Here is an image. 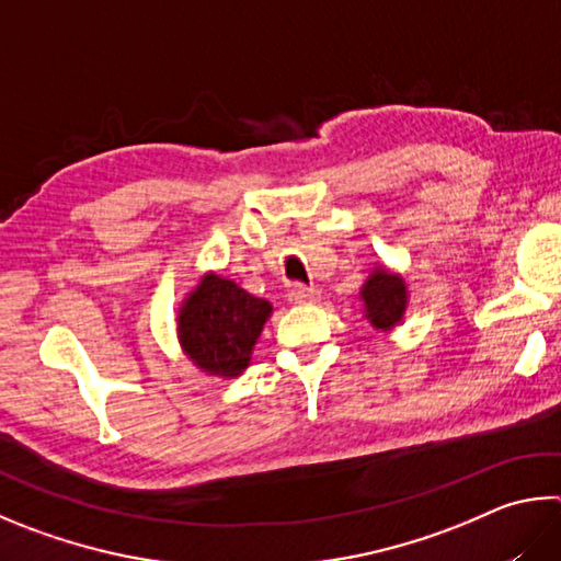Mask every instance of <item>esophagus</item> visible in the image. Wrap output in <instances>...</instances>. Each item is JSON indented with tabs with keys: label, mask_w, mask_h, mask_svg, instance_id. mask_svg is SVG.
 <instances>
[{
	"label": "esophagus",
	"mask_w": 561,
	"mask_h": 561,
	"mask_svg": "<svg viewBox=\"0 0 561 561\" xmlns=\"http://www.w3.org/2000/svg\"><path fill=\"white\" fill-rule=\"evenodd\" d=\"M289 304H311L319 299V291L311 289V287H301V284H297V287H291L289 294H287Z\"/></svg>",
	"instance_id": "esophagus-1"
}]
</instances>
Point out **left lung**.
I'll return each instance as SVG.
<instances>
[{
  "label": "left lung",
  "instance_id": "obj_1",
  "mask_svg": "<svg viewBox=\"0 0 561 561\" xmlns=\"http://www.w3.org/2000/svg\"><path fill=\"white\" fill-rule=\"evenodd\" d=\"M363 316L378 333H390L402 323L410 307V289L404 277L387 264H375L360 287Z\"/></svg>",
  "mask_w": 561,
  "mask_h": 561
}]
</instances>
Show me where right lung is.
<instances>
[{"label":"right lung","instance_id":"right-lung-1","mask_svg":"<svg viewBox=\"0 0 561 561\" xmlns=\"http://www.w3.org/2000/svg\"><path fill=\"white\" fill-rule=\"evenodd\" d=\"M270 316L267 299L252 297L240 284L210 270L181 301L176 339L201 373L230 380L248 370Z\"/></svg>","mask_w":561,"mask_h":561}]
</instances>
